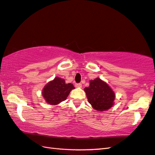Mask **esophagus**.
Instances as JSON below:
<instances>
[{"mask_svg":"<svg viewBox=\"0 0 155 155\" xmlns=\"http://www.w3.org/2000/svg\"><path fill=\"white\" fill-rule=\"evenodd\" d=\"M75 87L77 88H81L82 87V84L81 83H77L75 84Z\"/></svg>","mask_w":155,"mask_h":155,"instance_id":"34e87169","label":"esophagus"}]
</instances>
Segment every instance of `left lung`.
<instances>
[{"instance_id": "1", "label": "left lung", "mask_w": 155, "mask_h": 155, "mask_svg": "<svg viewBox=\"0 0 155 155\" xmlns=\"http://www.w3.org/2000/svg\"><path fill=\"white\" fill-rule=\"evenodd\" d=\"M84 90L88 101L95 110L105 111L113 106L115 93L110 86L99 78L91 81L89 87Z\"/></svg>"}]
</instances>
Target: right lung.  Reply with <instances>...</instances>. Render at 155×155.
<instances>
[{"label": "right lung", "mask_w": 155, "mask_h": 155, "mask_svg": "<svg viewBox=\"0 0 155 155\" xmlns=\"http://www.w3.org/2000/svg\"><path fill=\"white\" fill-rule=\"evenodd\" d=\"M74 89L72 84H66L62 78L56 77L44 87L42 95L48 104L57 105L65 101L71 91Z\"/></svg>", "instance_id": "obj_1"}]
</instances>
